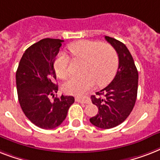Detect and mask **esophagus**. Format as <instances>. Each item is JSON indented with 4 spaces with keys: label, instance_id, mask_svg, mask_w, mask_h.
I'll return each mask as SVG.
<instances>
[{
    "label": "esophagus",
    "instance_id": "obj_1",
    "mask_svg": "<svg viewBox=\"0 0 160 160\" xmlns=\"http://www.w3.org/2000/svg\"><path fill=\"white\" fill-rule=\"evenodd\" d=\"M75 100L78 102H81V103H85V104H88L90 103V99L87 97H77L75 98Z\"/></svg>",
    "mask_w": 160,
    "mask_h": 160
}]
</instances>
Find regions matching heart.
I'll return each instance as SVG.
<instances>
[{
  "mask_svg": "<svg viewBox=\"0 0 160 160\" xmlns=\"http://www.w3.org/2000/svg\"><path fill=\"white\" fill-rule=\"evenodd\" d=\"M68 50L75 58L85 60L82 72L68 80L63 85L67 93L81 95L98 83L107 84L114 77L118 67V55L110 44L95 40H80L69 44ZM70 58L64 53L58 55L54 61V69L59 78L64 79L70 74Z\"/></svg>",
  "mask_w": 160,
  "mask_h": 160,
  "instance_id": "obj_1",
  "label": "heart"
}]
</instances>
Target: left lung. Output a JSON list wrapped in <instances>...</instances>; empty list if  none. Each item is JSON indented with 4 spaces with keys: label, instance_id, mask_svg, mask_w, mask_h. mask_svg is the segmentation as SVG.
<instances>
[{
    "label": "left lung",
    "instance_id": "obj_1",
    "mask_svg": "<svg viewBox=\"0 0 160 160\" xmlns=\"http://www.w3.org/2000/svg\"><path fill=\"white\" fill-rule=\"evenodd\" d=\"M105 39L116 49L119 66L112 82L91 97L98 113L90 118V122L99 128L111 129L122 123L132 112L137 98L139 75L126 46L114 38L105 36Z\"/></svg>",
    "mask_w": 160,
    "mask_h": 160
}]
</instances>
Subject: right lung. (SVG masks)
<instances>
[{"label":"right lung","instance_id":"right-lung-1","mask_svg":"<svg viewBox=\"0 0 160 160\" xmlns=\"http://www.w3.org/2000/svg\"><path fill=\"white\" fill-rule=\"evenodd\" d=\"M63 40L43 39L25 51L16 71V88L20 107L29 121L39 128L60 126L74 102L72 96L54 98L58 92L53 63ZM53 95L54 100L49 98Z\"/></svg>","mask_w":160,"mask_h":160}]
</instances>
